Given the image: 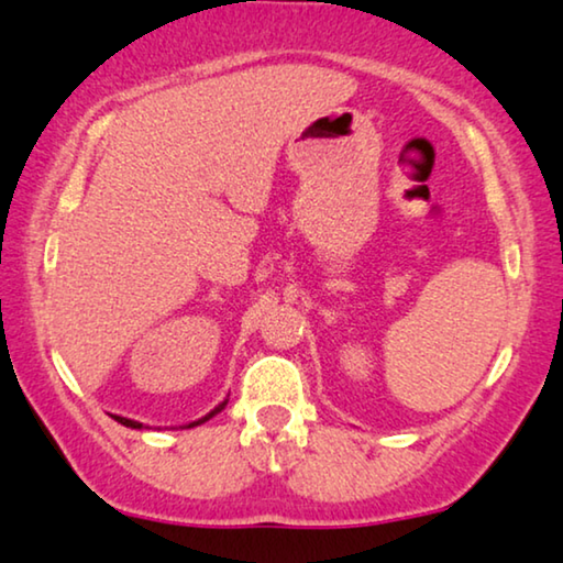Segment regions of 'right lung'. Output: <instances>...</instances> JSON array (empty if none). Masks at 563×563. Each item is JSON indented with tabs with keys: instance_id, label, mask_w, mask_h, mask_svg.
I'll list each match as a JSON object with an SVG mask.
<instances>
[{
	"instance_id": "1",
	"label": "right lung",
	"mask_w": 563,
	"mask_h": 563,
	"mask_svg": "<svg viewBox=\"0 0 563 563\" xmlns=\"http://www.w3.org/2000/svg\"><path fill=\"white\" fill-rule=\"evenodd\" d=\"M227 401H229V399H223V401L219 404V407H216V409H211V411H208V415H206V417H200V419H198V422H190V424H187V427H198V424H203V422H208V419H211V417H216V415H219V411H221L223 407H227ZM115 419H118V422H120V424L131 427V430H141V427H144V424H141V422H136V419H129V417H115Z\"/></svg>"
}]
</instances>
